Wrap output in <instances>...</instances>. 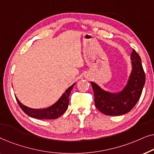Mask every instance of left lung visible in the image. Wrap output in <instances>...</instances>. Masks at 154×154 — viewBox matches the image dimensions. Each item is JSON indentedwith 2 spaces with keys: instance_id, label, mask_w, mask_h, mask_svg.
Segmentation results:
<instances>
[{
  "instance_id": "8db88e82",
  "label": "left lung",
  "mask_w": 154,
  "mask_h": 154,
  "mask_svg": "<svg viewBox=\"0 0 154 154\" xmlns=\"http://www.w3.org/2000/svg\"><path fill=\"white\" fill-rule=\"evenodd\" d=\"M132 71L123 91L117 94L109 93L91 82L94 104L100 112L107 116L123 115L131 111L140 100L144 88L145 73L139 54L133 49L131 54Z\"/></svg>"
}]
</instances>
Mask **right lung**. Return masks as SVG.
Wrapping results in <instances>:
<instances>
[{
	"mask_svg": "<svg viewBox=\"0 0 154 154\" xmlns=\"http://www.w3.org/2000/svg\"><path fill=\"white\" fill-rule=\"evenodd\" d=\"M73 85H74V84L65 91L64 93L62 94V96L55 104L47 109H32L22 104V103H20L17 97L16 100L17 101L19 106L22 109V111L30 117L38 119H56L60 116H62L68 108L69 95H70Z\"/></svg>",
	"mask_w": 154,
	"mask_h": 154,
	"instance_id": "obj_1",
	"label": "right lung"
}]
</instances>
